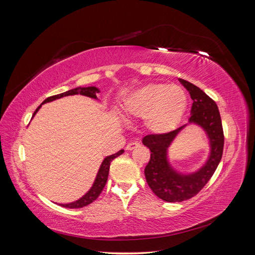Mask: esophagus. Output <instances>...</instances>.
Returning <instances> with one entry per match:
<instances>
[{
    "mask_svg": "<svg viewBox=\"0 0 255 255\" xmlns=\"http://www.w3.org/2000/svg\"><path fill=\"white\" fill-rule=\"evenodd\" d=\"M139 145H140L139 142H137V141H130V142H128V145H127V150H128V151L134 150V149L138 148V146H139Z\"/></svg>",
    "mask_w": 255,
    "mask_h": 255,
    "instance_id": "1",
    "label": "esophagus"
}]
</instances>
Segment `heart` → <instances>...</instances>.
I'll use <instances>...</instances> for the list:
<instances>
[{"label": "heart", "mask_w": 255, "mask_h": 255, "mask_svg": "<svg viewBox=\"0 0 255 255\" xmlns=\"http://www.w3.org/2000/svg\"><path fill=\"white\" fill-rule=\"evenodd\" d=\"M186 91L179 85L152 83L129 94L123 104L127 118H143L144 128L154 135L171 132L186 112Z\"/></svg>", "instance_id": "b5f03b06"}]
</instances>
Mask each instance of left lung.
Returning <instances> with one entry per match:
<instances>
[{
    "label": "left lung",
    "instance_id": "8db88e82",
    "mask_svg": "<svg viewBox=\"0 0 255 255\" xmlns=\"http://www.w3.org/2000/svg\"><path fill=\"white\" fill-rule=\"evenodd\" d=\"M179 81L188 90L192 100L188 123L170 133L142 138V143L151 151L150 161L144 168L146 183L154 194L166 202L185 201L205 186L220 163L225 142L217 104L196 85L182 79ZM189 124L198 125L205 130L210 153L206 163L196 172L184 174L171 165L167 151L175 137Z\"/></svg>",
    "mask_w": 255,
    "mask_h": 255
}]
</instances>
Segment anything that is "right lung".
Here are the masks:
<instances>
[{
    "label": "right lung",
    "mask_w": 255,
    "mask_h": 255,
    "mask_svg": "<svg viewBox=\"0 0 255 255\" xmlns=\"http://www.w3.org/2000/svg\"><path fill=\"white\" fill-rule=\"evenodd\" d=\"M100 89L95 87V86H89V87H76L74 89L71 90H68L66 92H63V94H59L56 96H52L50 98H47L44 100V101L38 106V109L35 111L33 117L36 115V113L40 110V107L42 104L44 103H48V102H52L54 100H57L60 98H64L67 96H74V95H82L85 97H89L91 99H95V100H99L97 97V94H99ZM125 152V150H120L117 153L113 154V155H109L106 156L103 161L101 166L99 168V171L96 175V179L94 181V184H92V186L90 187V189L85 194L82 198H80L79 200H76V201L70 202V203H59L58 205L63 206V207H68V208H80V207H84L86 206L90 203H92L95 201V200L100 196L101 194L105 184L107 182V177H109V172H110V167H111V163L113 161V159H115L116 157H118L119 155Z\"/></svg>",
    "instance_id": "right-lung-1"
}]
</instances>
